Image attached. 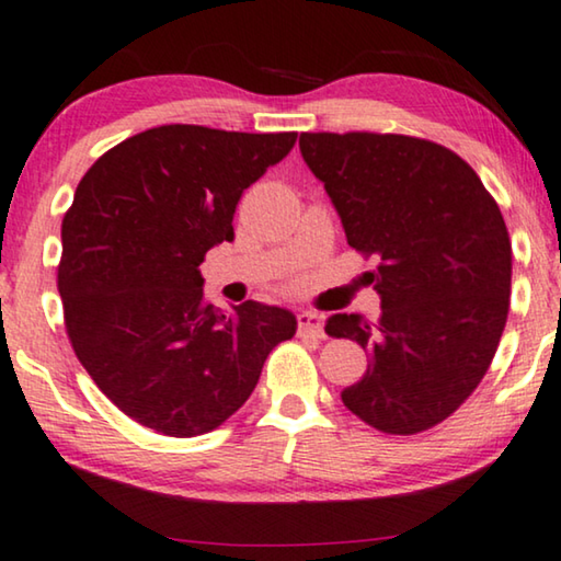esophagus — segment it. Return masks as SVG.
Here are the masks:
<instances>
[{
	"label": "esophagus",
	"instance_id": "obj_1",
	"mask_svg": "<svg viewBox=\"0 0 561 561\" xmlns=\"http://www.w3.org/2000/svg\"><path fill=\"white\" fill-rule=\"evenodd\" d=\"M297 333L299 335H314L325 337V330H322V318L318 312H299L297 314Z\"/></svg>",
	"mask_w": 561,
	"mask_h": 561
}]
</instances>
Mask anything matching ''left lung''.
Segmentation results:
<instances>
[{"mask_svg":"<svg viewBox=\"0 0 561 561\" xmlns=\"http://www.w3.org/2000/svg\"><path fill=\"white\" fill-rule=\"evenodd\" d=\"M348 247L378 256L381 314H333L370 366L343 404L386 435H416L457 412L499 351L511 305V239L476 170L437 141L378 131H305Z\"/></svg>","mask_w":561,"mask_h":561,"instance_id":"8db88e82","label":"left lung"}]
</instances>
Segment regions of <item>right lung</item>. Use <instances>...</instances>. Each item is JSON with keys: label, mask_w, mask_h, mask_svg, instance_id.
<instances>
[{"label": "right lung", "mask_w": 561, "mask_h": 561, "mask_svg": "<svg viewBox=\"0 0 561 561\" xmlns=\"http://www.w3.org/2000/svg\"><path fill=\"white\" fill-rule=\"evenodd\" d=\"M297 131L164 124L91 164L62 216L58 291L66 333L93 383L168 437L216 430L251 397L295 314L254 299L231 314L203 295L208 249L233 241L241 193Z\"/></svg>", "instance_id": "add662e5"}]
</instances>
